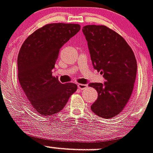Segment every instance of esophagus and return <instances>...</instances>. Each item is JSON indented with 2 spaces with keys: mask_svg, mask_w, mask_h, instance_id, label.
Returning a JSON list of instances; mask_svg holds the SVG:
<instances>
[{
  "mask_svg": "<svg viewBox=\"0 0 153 153\" xmlns=\"http://www.w3.org/2000/svg\"><path fill=\"white\" fill-rule=\"evenodd\" d=\"M78 88H79V89H84V88H85L87 87V85H85V84H78L77 85Z\"/></svg>",
  "mask_w": 153,
  "mask_h": 153,
  "instance_id": "34e87169",
  "label": "esophagus"
}]
</instances>
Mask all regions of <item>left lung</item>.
<instances>
[{
    "label": "left lung",
    "mask_w": 153,
    "mask_h": 153,
    "mask_svg": "<svg viewBox=\"0 0 153 153\" xmlns=\"http://www.w3.org/2000/svg\"><path fill=\"white\" fill-rule=\"evenodd\" d=\"M82 32L93 67L105 79L104 83L88 85L98 94L91 111L100 117L113 118L123 111L132 94L137 68L134 54L122 36L106 26H84Z\"/></svg>",
    "instance_id": "8db88e82"
}]
</instances>
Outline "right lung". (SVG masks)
<instances>
[{
	"label": "right lung",
	"mask_w": 153,
	"mask_h": 153,
	"mask_svg": "<svg viewBox=\"0 0 153 153\" xmlns=\"http://www.w3.org/2000/svg\"><path fill=\"white\" fill-rule=\"evenodd\" d=\"M79 30L78 24H48L30 34L20 49L19 81L30 105L43 116L60 112L77 89L74 83H61L52 70L61 47Z\"/></svg>",
	"instance_id": "1"
}]
</instances>
